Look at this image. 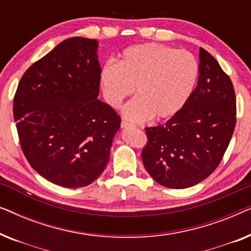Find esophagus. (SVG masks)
Segmentation results:
<instances>
[{
  "label": "esophagus",
  "instance_id": "34e87169",
  "mask_svg": "<svg viewBox=\"0 0 251 251\" xmlns=\"http://www.w3.org/2000/svg\"><path fill=\"white\" fill-rule=\"evenodd\" d=\"M121 126L122 128H130V126H133L131 123H129V122H126V120H122L121 121Z\"/></svg>",
  "mask_w": 251,
  "mask_h": 251
}]
</instances>
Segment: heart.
Segmentation results:
<instances>
[{"instance_id":"heart-1","label":"heart","mask_w":251,"mask_h":251,"mask_svg":"<svg viewBox=\"0 0 251 251\" xmlns=\"http://www.w3.org/2000/svg\"><path fill=\"white\" fill-rule=\"evenodd\" d=\"M198 75L199 64L191 52L145 43L126 48L118 65L106 64L101 87L106 101L114 108L136 89L137 98L123 108V114L131 121L166 120L184 107Z\"/></svg>"}]
</instances>
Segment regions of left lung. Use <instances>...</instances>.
I'll return each instance as SVG.
<instances>
[{
  "instance_id": "8db88e82",
  "label": "left lung",
  "mask_w": 251,
  "mask_h": 251,
  "mask_svg": "<svg viewBox=\"0 0 251 251\" xmlns=\"http://www.w3.org/2000/svg\"><path fill=\"white\" fill-rule=\"evenodd\" d=\"M198 85L184 107L157 126L145 128L144 167L156 183L187 188L219 166L234 132L236 99L231 78L200 48Z\"/></svg>"
}]
</instances>
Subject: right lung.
I'll list each match as a JSON object with an SVG mask.
<instances>
[{
	"label": "right lung",
	"instance_id": "add662e5",
	"mask_svg": "<svg viewBox=\"0 0 251 251\" xmlns=\"http://www.w3.org/2000/svg\"><path fill=\"white\" fill-rule=\"evenodd\" d=\"M98 42L71 37L20 78L13 118L30 167L51 183L77 188L104 171L121 118L97 98Z\"/></svg>",
	"mask_w": 251,
	"mask_h": 251
}]
</instances>
